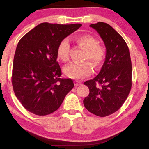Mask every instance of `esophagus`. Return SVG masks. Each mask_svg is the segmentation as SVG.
Wrapping results in <instances>:
<instances>
[{"label":"esophagus","instance_id":"esophagus-1","mask_svg":"<svg viewBox=\"0 0 149 149\" xmlns=\"http://www.w3.org/2000/svg\"><path fill=\"white\" fill-rule=\"evenodd\" d=\"M81 85V83L80 81H74V85L75 86H79V85Z\"/></svg>","mask_w":149,"mask_h":149}]
</instances>
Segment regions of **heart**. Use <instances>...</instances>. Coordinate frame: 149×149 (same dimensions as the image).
<instances>
[{"label":"heart","mask_w":149,"mask_h":149,"mask_svg":"<svg viewBox=\"0 0 149 149\" xmlns=\"http://www.w3.org/2000/svg\"><path fill=\"white\" fill-rule=\"evenodd\" d=\"M75 41L85 51L84 60L92 63L95 68H99L102 65L106 56V52L102 46L100 45L95 37L89 34H81L77 36ZM70 44L67 38H64L58 44L57 56L63 62L69 60ZM92 65L89 62L81 63H71L64 69L65 74L70 78L81 79L89 76L92 72Z\"/></svg>","instance_id":"1"}]
</instances>
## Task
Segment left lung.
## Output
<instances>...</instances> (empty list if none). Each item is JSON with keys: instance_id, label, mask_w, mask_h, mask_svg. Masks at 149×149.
Listing matches in <instances>:
<instances>
[{"instance_id": "1", "label": "left lung", "mask_w": 149, "mask_h": 149, "mask_svg": "<svg viewBox=\"0 0 149 149\" xmlns=\"http://www.w3.org/2000/svg\"><path fill=\"white\" fill-rule=\"evenodd\" d=\"M89 26L100 36L107 52L99 74L83 83L89 89L83 104L90 113L107 117L121 108L131 90V58L125 41L109 24L97 22ZM97 82L100 87L97 85Z\"/></svg>"}]
</instances>
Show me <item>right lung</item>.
<instances>
[{"label":"right lung","mask_w":149,"mask_h":149,"mask_svg":"<svg viewBox=\"0 0 149 149\" xmlns=\"http://www.w3.org/2000/svg\"><path fill=\"white\" fill-rule=\"evenodd\" d=\"M81 26L45 22L28 32L18 42L12 85L17 98L30 113L39 116L54 113L74 87L72 79L60 78L57 48L61 40Z\"/></svg>","instance_id":"right-lung-1"}]
</instances>
